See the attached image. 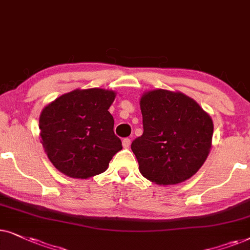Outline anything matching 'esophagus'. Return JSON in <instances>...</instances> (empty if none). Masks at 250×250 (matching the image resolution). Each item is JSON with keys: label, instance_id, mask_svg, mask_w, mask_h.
I'll return each instance as SVG.
<instances>
[{"label": "esophagus", "instance_id": "obj_1", "mask_svg": "<svg viewBox=\"0 0 250 250\" xmlns=\"http://www.w3.org/2000/svg\"><path fill=\"white\" fill-rule=\"evenodd\" d=\"M130 139L129 138H123V141H122V146L125 148H128L129 146H130Z\"/></svg>", "mask_w": 250, "mask_h": 250}]
</instances>
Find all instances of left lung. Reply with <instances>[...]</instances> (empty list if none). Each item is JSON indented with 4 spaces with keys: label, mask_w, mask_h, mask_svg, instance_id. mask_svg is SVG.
Listing matches in <instances>:
<instances>
[{
    "label": "left lung",
    "mask_w": 250,
    "mask_h": 250,
    "mask_svg": "<svg viewBox=\"0 0 250 250\" xmlns=\"http://www.w3.org/2000/svg\"><path fill=\"white\" fill-rule=\"evenodd\" d=\"M141 111L144 132L131 143L141 174L159 185L191 178L210 151V115L186 95L164 89L145 92Z\"/></svg>",
    "instance_id": "1"
}]
</instances>
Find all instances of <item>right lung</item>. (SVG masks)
Segmentation results:
<instances>
[{
    "label": "right lung",
    "instance_id": "obj_1",
    "mask_svg": "<svg viewBox=\"0 0 250 250\" xmlns=\"http://www.w3.org/2000/svg\"><path fill=\"white\" fill-rule=\"evenodd\" d=\"M115 92L76 89L50 103L41 112L40 137L51 164L73 178H89L108 168L122 149L108 112Z\"/></svg>",
    "mask_w": 250,
    "mask_h": 250
}]
</instances>
